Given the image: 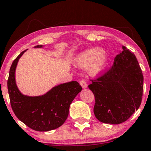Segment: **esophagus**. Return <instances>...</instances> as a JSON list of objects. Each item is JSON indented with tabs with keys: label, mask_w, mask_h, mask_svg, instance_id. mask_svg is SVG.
I'll return each instance as SVG.
<instances>
[{
	"label": "esophagus",
	"mask_w": 151,
	"mask_h": 151,
	"mask_svg": "<svg viewBox=\"0 0 151 151\" xmlns=\"http://www.w3.org/2000/svg\"><path fill=\"white\" fill-rule=\"evenodd\" d=\"M79 84L82 86L83 89H85V88L87 87V84H86V81L84 80V79H81V80L79 81Z\"/></svg>",
	"instance_id": "esophagus-1"
}]
</instances>
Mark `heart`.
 <instances>
[{
  "mask_svg": "<svg viewBox=\"0 0 151 151\" xmlns=\"http://www.w3.org/2000/svg\"><path fill=\"white\" fill-rule=\"evenodd\" d=\"M109 55L104 50L94 47L88 49L79 54L75 60V65L79 68L89 65V72L91 75H98L106 68Z\"/></svg>",
  "mask_w": 151,
  "mask_h": 151,
  "instance_id": "obj_1",
  "label": "heart"
}]
</instances>
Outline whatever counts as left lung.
<instances>
[{"mask_svg": "<svg viewBox=\"0 0 151 151\" xmlns=\"http://www.w3.org/2000/svg\"><path fill=\"white\" fill-rule=\"evenodd\" d=\"M114 65L89 84L95 97L93 113L105 124H119L137 111L141 104L143 76L133 52L123 46Z\"/></svg>", "mask_w": 151, "mask_h": 151, "instance_id": "8db88e82", "label": "left lung"}]
</instances>
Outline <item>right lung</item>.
Listing matches in <instances>:
<instances>
[{
  "instance_id": "1",
  "label": "right lung",
  "mask_w": 151,
  "mask_h": 151,
  "mask_svg": "<svg viewBox=\"0 0 151 151\" xmlns=\"http://www.w3.org/2000/svg\"><path fill=\"white\" fill-rule=\"evenodd\" d=\"M26 50L17 57L10 69L8 89L12 109L19 120L35 131H48L58 129L65 123L71 103L82 88L77 81H72L55 86L42 96L22 94L17 87L15 73L19 59Z\"/></svg>"
}]
</instances>
